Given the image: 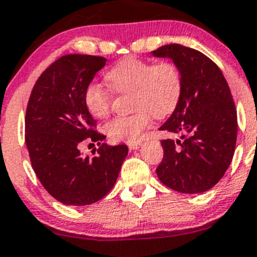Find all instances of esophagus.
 Masks as SVG:
<instances>
[{"instance_id":"34e87169","label":"esophagus","mask_w":257,"mask_h":257,"mask_svg":"<svg viewBox=\"0 0 257 257\" xmlns=\"http://www.w3.org/2000/svg\"><path fill=\"white\" fill-rule=\"evenodd\" d=\"M141 142H128L127 146L130 150H137V148L141 147Z\"/></svg>"}]
</instances>
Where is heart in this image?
<instances>
[{
    "label": "heart",
    "instance_id": "obj_1",
    "mask_svg": "<svg viewBox=\"0 0 257 257\" xmlns=\"http://www.w3.org/2000/svg\"><path fill=\"white\" fill-rule=\"evenodd\" d=\"M106 79L120 92L132 91L135 112L118 116L105 125L112 141L136 142L152 123L153 115L166 117L177 109L183 89L179 68L172 62L155 63L137 57H126L106 73ZM85 109L92 117L105 118L111 109V92L91 81L84 89Z\"/></svg>",
    "mask_w": 257,
    "mask_h": 257
}]
</instances>
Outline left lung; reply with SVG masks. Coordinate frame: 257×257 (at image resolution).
Segmentation results:
<instances>
[{"mask_svg":"<svg viewBox=\"0 0 257 257\" xmlns=\"http://www.w3.org/2000/svg\"><path fill=\"white\" fill-rule=\"evenodd\" d=\"M152 55L173 60L183 79L178 106L160 127L181 137L161 141L165 153L156 173L177 192H207L223 178L236 145L237 116L229 85L218 65L195 49L167 44Z\"/></svg>","mask_w":257,"mask_h":257,"instance_id":"1","label":"left lung"}]
</instances>
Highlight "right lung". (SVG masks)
<instances>
[{
	"label": "right lung",
	"instance_id": "add662e5",
	"mask_svg": "<svg viewBox=\"0 0 257 257\" xmlns=\"http://www.w3.org/2000/svg\"><path fill=\"white\" fill-rule=\"evenodd\" d=\"M106 58L68 54L55 60L34 85L26 112V145L42 186L58 202L83 207L102 199L115 186L126 145L100 144L96 121L85 109L84 89ZM88 139L100 146L96 158L78 147Z\"/></svg>",
	"mask_w": 257,
	"mask_h": 257
}]
</instances>
